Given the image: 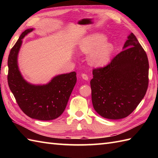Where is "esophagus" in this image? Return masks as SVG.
Instances as JSON below:
<instances>
[{"mask_svg":"<svg viewBox=\"0 0 158 158\" xmlns=\"http://www.w3.org/2000/svg\"><path fill=\"white\" fill-rule=\"evenodd\" d=\"M81 77L82 78L84 79V80H88L89 79V77L88 76L86 75V74H82L81 75Z\"/></svg>","mask_w":158,"mask_h":158,"instance_id":"obj_1","label":"esophagus"}]
</instances>
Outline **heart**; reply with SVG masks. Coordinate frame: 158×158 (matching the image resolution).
Listing matches in <instances>:
<instances>
[{"mask_svg":"<svg viewBox=\"0 0 158 158\" xmlns=\"http://www.w3.org/2000/svg\"><path fill=\"white\" fill-rule=\"evenodd\" d=\"M106 37L102 34L92 35L83 39L80 43L79 49L82 53L89 54L90 64L102 66L108 63L113 52V46L106 41Z\"/></svg>","mask_w":158,"mask_h":158,"instance_id":"b5f03b06","label":"heart"}]
</instances>
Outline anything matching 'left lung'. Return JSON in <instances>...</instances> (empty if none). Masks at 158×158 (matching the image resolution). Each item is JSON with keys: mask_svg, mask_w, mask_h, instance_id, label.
I'll use <instances>...</instances> for the list:
<instances>
[{"mask_svg": "<svg viewBox=\"0 0 158 158\" xmlns=\"http://www.w3.org/2000/svg\"><path fill=\"white\" fill-rule=\"evenodd\" d=\"M123 49L106 66L92 71L94 109L106 119H119L130 115L148 88V58L133 33L127 36Z\"/></svg>", "mask_w": 158, "mask_h": 158, "instance_id": "left-lung-1", "label": "left lung"}]
</instances>
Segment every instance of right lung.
<instances>
[{
    "label": "right lung",
    "mask_w": 158,
    "mask_h": 158,
    "mask_svg": "<svg viewBox=\"0 0 158 158\" xmlns=\"http://www.w3.org/2000/svg\"><path fill=\"white\" fill-rule=\"evenodd\" d=\"M33 31L26 30L10 51L7 80L19 108L32 119L48 121L58 118L64 110L77 82L75 72L53 77L49 83L32 85L23 78L18 66V55L22 39Z\"/></svg>",
    "instance_id": "add662e5"
}]
</instances>
